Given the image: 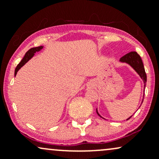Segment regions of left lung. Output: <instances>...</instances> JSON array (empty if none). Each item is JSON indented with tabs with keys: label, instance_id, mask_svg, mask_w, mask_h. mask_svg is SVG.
<instances>
[{
	"label": "left lung",
	"instance_id": "obj_1",
	"mask_svg": "<svg viewBox=\"0 0 159 159\" xmlns=\"http://www.w3.org/2000/svg\"><path fill=\"white\" fill-rule=\"evenodd\" d=\"M120 61L123 63H126V64L129 65L130 66L132 67L134 70L137 72V74H139L141 77V79L143 81V89H145V87H146V83H147V74L146 72H145L144 70V67H143V64L142 59L140 56L136 52L132 51L130 52L126 55L124 56L123 57H121L120 59ZM143 97L144 95H143V99H142V102H141V104L143 101ZM97 113L100 117H101L102 118H103L100 114L98 113V109H97ZM132 116H130L129 118L126 119V120H129V118H131ZM104 119V118H103Z\"/></svg>",
	"mask_w": 159,
	"mask_h": 159
}]
</instances>
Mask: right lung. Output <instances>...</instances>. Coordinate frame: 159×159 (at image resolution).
Instances as JSON below:
<instances>
[{
    "label": "right lung",
    "mask_w": 159,
    "mask_h": 159,
    "mask_svg": "<svg viewBox=\"0 0 159 159\" xmlns=\"http://www.w3.org/2000/svg\"><path fill=\"white\" fill-rule=\"evenodd\" d=\"M43 48H44L43 46H39V47H36V48H32L31 49L28 50L27 53H25V55H24V57L23 59H22V60L20 61L19 64L17 65L16 70H15V76H16L17 72L20 70V68H21V67H23L24 65H25L26 63H27V61L35 55V53H36V52L40 51L41 50L43 49Z\"/></svg>",
    "instance_id": "1"
}]
</instances>
